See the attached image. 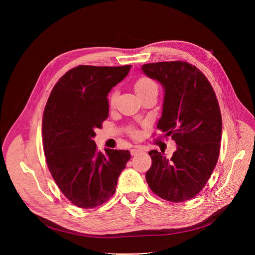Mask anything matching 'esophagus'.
Instances as JSON below:
<instances>
[{
    "label": "esophagus",
    "mask_w": 255,
    "mask_h": 255,
    "mask_svg": "<svg viewBox=\"0 0 255 255\" xmlns=\"http://www.w3.org/2000/svg\"><path fill=\"white\" fill-rule=\"evenodd\" d=\"M139 151H141V148H134V149H131V150H130V154L133 156V155L137 154Z\"/></svg>",
    "instance_id": "obj_1"
}]
</instances>
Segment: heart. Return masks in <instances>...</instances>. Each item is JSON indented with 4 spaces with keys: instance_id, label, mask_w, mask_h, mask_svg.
Returning <instances> with one entry per match:
<instances>
[{
    "instance_id": "heart-1",
    "label": "heart",
    "mask_w": 255,
    "mask_h": 255,
    "mask_svg": "<svg viewBox=\"0 0 255 255\" xmlns=\"http://www.w3.org/2000/svg\"><path fill=\"white\" fill-rule=\"evenodd\" d=\"M134 89H135L137 96L140 97V96L144 95V94H148V93L153 92V91H157L158 87H157V84L154 82L153 79H151L150 77L142 76V77L138 78L135 82ZM117 98H118V91H114L113 94L111 95V98H110V103L112 105H114ZM132 134L135 135L136 132L132 131Z\"/></svg>"
}]
</instances>
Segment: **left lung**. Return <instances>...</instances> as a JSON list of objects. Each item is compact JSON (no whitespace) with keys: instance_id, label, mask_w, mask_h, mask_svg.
Listing matches in <instances>:
<instances>
[{"instance_id":"8db88e82","label":"left lung","mask_w":255,"mask_h":255,"mask_svg":"<svg viewBox=\"0 0 255 255\" xmlns=\"http://www.w3.org/2000/svg\"><path fill=\"white\" fill-rule=\"evenodd\" d=\"M141 70L164 90L157 128L177 143L170 159L164 152H149L145 180L161 198L185 202L204 188L219 157L222 119L216 94L205 74L187 62L144 64Z\"/></svg>"}]
</instances>
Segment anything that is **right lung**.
<instances>
[{"label": "right lung", "instance_id": "add662e5", "mask_svg": "<svg viewBox=\"0 0 255 255\" xmlns=\"http://www.w3.org/2000/svg\"><path fill=\"white\" fill-rule=\"evenodd\" d=\"M131 65H80L53 87L42 118L46 163L63 194L82 209H93L113 196L131 155L125 150L97 151L96 128L109 118L111 90L127 76Z\"/></svg>", "mask_w": 255, "mask_h": 255}]
</instances>
